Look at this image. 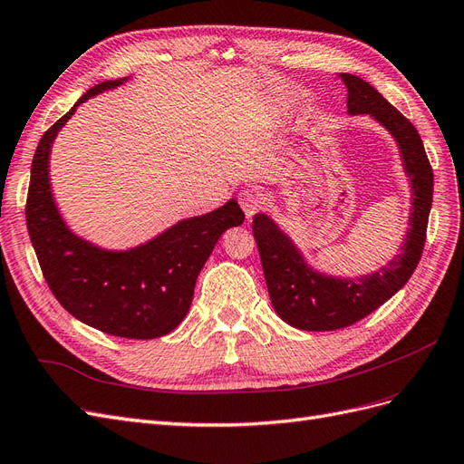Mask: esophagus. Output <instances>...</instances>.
<instances>
[{
    "instance_id": "34e87169",
    "label": "esophagus",
    "mask_w": 464,
    "mask_h": 464,
    "mask_svg": "<svg viewBox=\"0 0 464 464\" xmlns=\"http://www.w3.org/2000/svg\"><path fill=\"white\" fill-rule=\"evenodd\" d=\"M237 201H240L244 213L247 215V218H251V215L256 213V210L263 205V198L261 193L254 188H246L240 193H237Z\"/></svg>"
}]
</instances>
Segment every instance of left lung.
Instances as JSON below:
<instances>
[{
    "label": "left lung",
    "instance_id": "8db88e82",
    "mask_svg": "<svg viewBox=\"0 0 464 464\" xmlns=\"http://www.w3.org/2000/svg\"><path fill=\"white\" fill-rule=\"evenodd\" d=\"M341 79L348 91V114H366L395 137L412 188L411 228L399 254L382 269L363 276L336 278L307 265L288 234L280 230L269 215L257 213L251 227L271 304L280 319L302 331H334L353 325L409 283L422 257L433 198V172L414 125L370 82L350 73H341Z\"/></svg>",
    "mask_w": 464,
    "mask_h": 464
}]
</instances>
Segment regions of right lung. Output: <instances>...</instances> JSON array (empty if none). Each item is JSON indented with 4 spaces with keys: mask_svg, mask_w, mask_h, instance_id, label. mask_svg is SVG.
Here are the masks:
<instances>
[{
    "mask_svg": "<svg viewBox=\"0 0 464 464\" xmlns=\"http://www.w3.org/2000/svg\"><path fill=\"white\" fill-rule=\"evenodd\" d=\"M128 77L104 81L82 94L63 118L42 135L31 166L26 228L46 283L65 310L98 331L123 339H159L189 312L195 280L218 237L240 227L236 199L201 217L176 222L152 240L111 251L69 230L50 188V150L58 131L91 96L116 89Z\"/></svg>",
    "mask_w": 464,
    "mask_h": 464,
    "instance_id": "obj_1",
    "label": "right lung"
}]
</instances>
